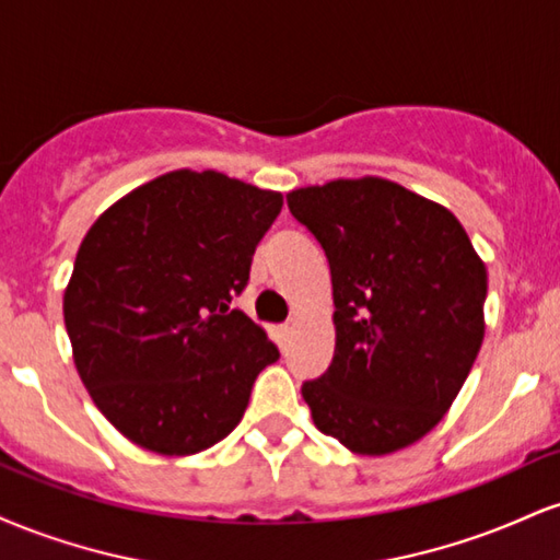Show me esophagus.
<instances>
[{
	"mask_svg": "<svg viewBox=\"0 0 560 560\" xmlns=\"http://www.w3.org/2000/svg\"><path fill=\"white\" fill-rule=\"evenodd\" d=\"M294 331H298V320H287V324H281V334H284V337L289 339V337H292V334Z\"/></svg>",
	"mask_w": 560,
	"mask_h": 560,
	"instance_id": "obj_1",
	"label": "esophagus"
}]
</instances>
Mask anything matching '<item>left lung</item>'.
<instances>
[{
  "label": "left lung",
  "instance_id": "8db88e82",
  "mask_svg": "<svg viewBox=\"0 0 560 560\" xmlns=\"http://www.w3.org/2000/svg\"><path fill=\"white\" fill-rule=\"evenodd\" d=\"M331 268L337 347L302 384L324 434L387 455L432 432L485 339L487 271L450 210L387 178L289 191Z\"/></svg>",
  "mask_w": 560,
  "mask_h": 560
}]
</instances>
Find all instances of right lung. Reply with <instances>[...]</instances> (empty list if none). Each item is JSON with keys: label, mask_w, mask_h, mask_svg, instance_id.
Returning <instances> with one entry per match:
<instances>
[{"label": "right lung", "mask_w": 560, "mask_h": 560, "mask_svg": "<svg viewBox=\"0 0 560 560\" xmlns=\"http://www.w3.org/2000/svg\"><path fill=\"white\" fill-rule=\"evenodd\" d=\"M279 191L173 171L105 210L62 300L75 369L120 434L160 455L213 447L242 421L279 347L231 307Z\"/></svg>", "instance_id": "add662e5"}]
</instances>
